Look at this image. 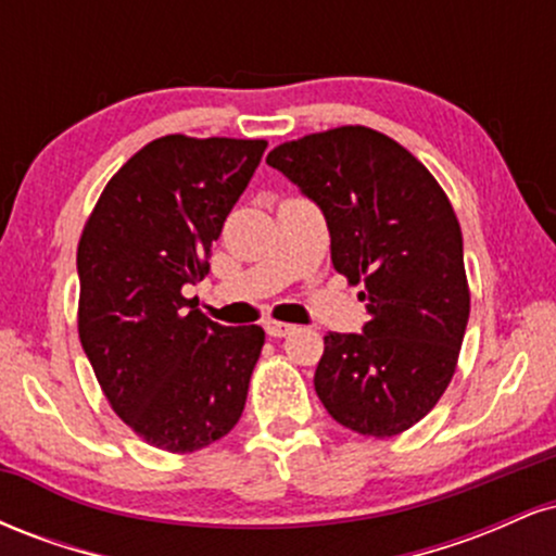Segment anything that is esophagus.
I'll return each instance as SVG.
<instances>
[{
  "instance_id": "34e87169",
  "label": "esophagus",
  "mask_w": 556,
  "mask_h": 556,
  "mask_svg": "<svg viewBox=\"0 0 556 556\" xmlns=\"http://www.w3.org/2000/svg\"><path fill=\"white\" fill-rule=\"evenodd\" d=\"M264 329L269 337H285V334H290L295 327H292V324H285V321H266Z\"/></svg>"
}]
</instances>
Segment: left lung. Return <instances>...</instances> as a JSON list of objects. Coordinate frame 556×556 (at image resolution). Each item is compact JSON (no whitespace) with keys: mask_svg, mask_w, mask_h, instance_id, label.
I'll return each mask as SVG.
<instances>
[{"mask_svg":"<svg viewBox=\"0 0 556 556\" xmlns=\"http://www.w3.org/2000/svg\"><path fill=\"white\" fill-rule=\"evenodd\" d=\"M266 162L327 216L331 264L363 285L361 334L324 337L316 394L363 437L429 416L455 376L470 316L463 232L433 175L397 140L342 125L277 146Z\"/></svg>","mask_w":556,"mask_h":556,"instance_id":"1","label":"left lung"}]
</instances>
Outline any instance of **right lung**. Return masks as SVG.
I'll return each mask as SVG.
<instances>
[{"label": "right lung", "mask_w": 556, "mask_h": 556, "mask_svg": "<svg viewBox=\"0 0 556 556\" xmlns=\"http://www.w3.org/2000/svg\"><path fill=\"white\" fill-rule=\"evenodd\" d=\"M266 140L162 136L119 167L78 242V334L112 410L164 452L235 429L264 329L222 327L185 298Z\"/></svg>", "instance_id": "obj_1"}]
</instances>
